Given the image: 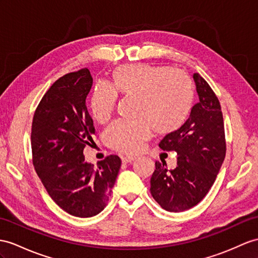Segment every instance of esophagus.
Masks as SVG:
<instances>
[{"label":"esophagus","mask_w":258,"mask_h":258,"mask_svg":"<svg viewBox=\"0 0 258 258\" xmlns=\"http://www.w3.org/2000/svg\"><path fill=\"white\" fill-rule=\"evenodd\" d=\"M136 159H137V158H135V156H124V158H122V162L125 163V164H127V163L134 162Z\"/></svg>","instance_id":"1"}]
</instances>
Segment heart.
<instances>
[{
	"label": "heart",
	"mask_w": 258,
	"mask_h": 258,
	"mask_svg": "<svg viewBox=\"0 0 258 258\" xmlns=\"http://www.w3.org/2000/svg\"><path fill=\"white\" fill-rule=\"evenodd\" d=\"M110 87L96 86L91 97V111L96 121L110 118L117 95L137 97L138 116L148 120L118 121L106 133V142L120 152L135 154L151 135H169L183 127L194 106L190 78L168 66L128 64L110 74Z\"/></svg>",
	"instance_id": "b5f03b06"
}]
</instances>
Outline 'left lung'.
Here are the masks:
<instances>
[{
  "mask_svg": "<svg viewBox=\"0 0 258 258\" xmlns=\"http://www.w3.org/2000/svg\"><path fill=\"white\" fill-rule=\"evenodd\" d=\"M199 102L183 127L166 135L159 147L176 151L177 166L155 162L150 191L163 209L180 212L192 208L208 194L225 158L223 116L215 92L200 74H194Z\"/></svg>",
  "mask_w": 258,
  "mask_h": 258,
  "instance_id": "1",
  "label": "left lung"
}]
</instances>
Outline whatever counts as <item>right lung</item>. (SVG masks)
Masks as SVG:
<instances>
[{
	"instance_id": "1",
	"label": "right lung",
	"mask_w": 258,
	"mask_h": 258,
	"mask_svg": "<svg viewBox=\"0 0 258 258\" xmlns=\"http://www.w3.org/2000/svg\"><path fill=\"white\" fill-rule=\"evenodd\" d=\"M93 78L89 69L68 73L50 86L31 124L36 173L62 210L79 218L96 216L107 205L121 160L109 155L94 167L83 150L95 135L86 97Z\"/></svg>"
}]
</instances>
